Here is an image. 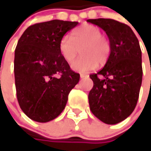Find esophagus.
<instances>
[{"instance_id":"34e87169","label":"esophagus","mask_w":151,"mask_h":151,"mask_svg":"<svg viewBox=\"0 0 151 151\" xmlns=\"http://www.w3.org/2000/svg\"><path fill=\"white\" fill-rule=\"evenodd\" d=\"M80 77L82 79V78H86V77H88V76L87 75H86V74H81L80 75Z\"/></svg>"}]
</instances>
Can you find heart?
<instances>
[{"mask_svg":"<svg viewBox=\"0 0 151 151\" xmlns=\"http://www.w3.org/2000/svg\"><path fill=\"white\" fill-rule=\"evenodd\" d=\"M64 60L72 63L81 51L82 57L72 63L73 70L86 72L98 65L105 64L111 53V44L107 37L101 34V29L92 24H84L73 30L70 38L64 37L59 45Z\"/></svg>","mask_w":151,"mask_h":151,"instance_id":"b5f03b06","label":"heart"}]
</instances>
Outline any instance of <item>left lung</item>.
Wrapping results in <instances>:
<instances>
[{
    "label": "left lung",
    "instance_id": "obj_1",
    "mask_svg": "<svg viewBox=\"0 0 151 151\" xmlns=\"http://www.w3.org/2000/svg\"><path fill=\"white\" fill-rule=\"evenodd\" d=\"M87 22L103 29L111 44L106 65L90 75L93 81L88 95L90 109L101 122L116 124L127 119L136 107L142 83L141 50L135 34L124 23L107 18Z\"/></svg>",
    "mask_w": 151,
    "mask_h": 151
}]
</instances>
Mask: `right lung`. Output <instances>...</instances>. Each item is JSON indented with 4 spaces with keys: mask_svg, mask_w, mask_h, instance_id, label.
Wrapping results in <instances>:
<instances>
[{
    "mask_svg": "<svg viewBox=\"0 0 151 151\" xmlns=\"http://www.w3.org/2000/svg\"><path fill=\"white\" fill-rule=\"evenodd\" d=\"M77 22L52 20L28 27L15 50L14 75L21 109L33 121L46 123L65 109L80 80L60 53L64 35Z\"/></svg>",
    "mask_w": 151,
    "mask_h": 151,
    "instance_id": "right-lung-1",
    "label": "right lung"
}]
</instances>
